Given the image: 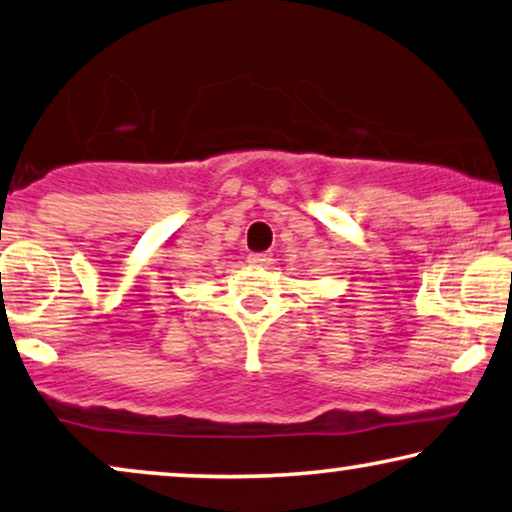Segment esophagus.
<instances>
[{
    "label": "esophagus",
    "mask_w": 512,
    "mask_h": 512,
    "mask_svg": "<svg viewBox=\"0 0 512 512\" xmlns=\"http://www.w3.org/2000/svg\"><path fill=\"white\" fill-rule=\"evenodd\" d=\"M248 262L253 266H269L271 264V255L269 253H255L248 255Z\"/></svg>",
    "instance_id": "obj_1"
}]
</instances>
